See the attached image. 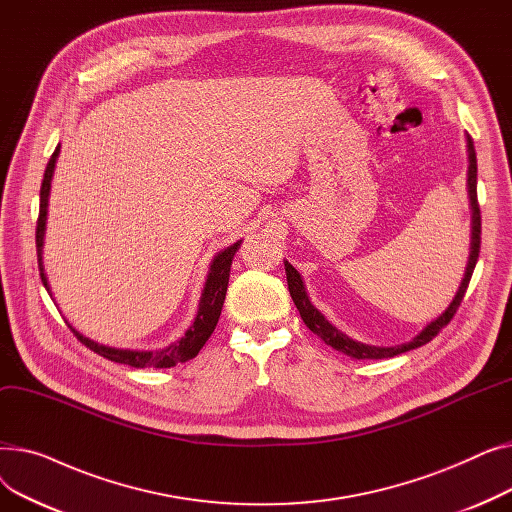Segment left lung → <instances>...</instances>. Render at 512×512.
Returning a JSON list of instances; mask_svg holds the SVG:
<instances>
[{
  "instance_id": "1",
  "label": "left lung",
  "mask_w": 512,
  "mask_h": 512,
  "mask_svg": "<svg viewBox=\"0 0 512 512\" xmlns=\"http://www.w3.org/2000/svg\"><path fill=\"white\" fill-rule=\"evenodd\" d=\"M467 155H469V170H467V195H469V207H471V251H469V261L465 267V276L461 280L459 290H456L452 303L448 305V309L436 317L434 321H429V324L409 342H402V344H394V346H375V344H365L359 342L351 336H346L342 330H338L330 319H326V315L321 313L309 299L305 282L301 278V274L294 270V267L284 261V270H286V282H288V290H290V297L297 305L303 321L307 324V328L317 334L321 340H324L328 346L336 348V351L348 355V357H355V359H388V357H396L400 353H407L413 351V348H419L423 344H427L432 340L444 326H448V321L452 319V315L459 309L469 280L473 276L475 270V263L479 257V245H481V215H479V205H477V157H475V147H473V139L467 134Z\"/></svg>"
}]
</instances>
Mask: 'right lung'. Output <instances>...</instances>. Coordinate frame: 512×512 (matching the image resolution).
<instances>
[{
  "label": "right lung",
  "mask_w": 512,
  "mask_h": 512,
  "mask_svg": "<svg viewBox=\"0 0 512 512\" xmlns=\"http://www.w3.org/2000/svg\"><path fill=\"white\" fill-rule=\"evenodd\" d=\"M58 155H60V145L53 151V155L49 157V164L45 168L43 174V184H41V201H39V220H37V257H39V274H41V282L45 286V290L51 294V286L45 274V265H43V240H45V230H47V207H49V193H51V178H53V170H56L58 164ZM240 247V240H236L234 245L222 249L218 255L213 257V261L209 263V272H207V280L205 286L201 290V301H199V309H197V317L184 332L182 338L174 340L172 344L164 346V348H118V346H107L101 342H95L87 336L80 334L70 321L68 326L70 330L76 334V338L83 342L85 346H89L91 351H95L97 355L110 359L114 363H122V365H130V367H155V369H166V367H174L176 363H184L188 359H193L199 355V351L203 348V344L209 340V336L213 334L215 326H218V319L224 307V299H226V290H228V280H230V267H232V259L234 253Z\"/></svg>",
  "instance_id": "add662e5"
}]
</instances>
